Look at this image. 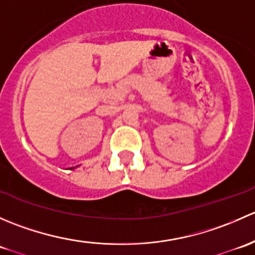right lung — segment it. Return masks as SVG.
Instances as JSON below:
<instances>
[{
  "label": "right lung",
  "mask_w": 255,
  "mask_h": 255,
  "mask_svg": "<svg viewBox=\"0 0 255 255\" xmlns=\"http://www.w3.org/2000/svg\"><path fill=\"white\" fill-rule=\"evenodd\" d=\"M73 169H74V168H73Z\"/></svg>",
  "instance_id": "add662e5"
}]
</instances>
